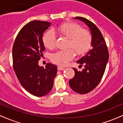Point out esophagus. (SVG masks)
Listing matches in <instances>:
<instances>
[{
    "mask_svg": "<svg viewBox=\"0 0 123 123\" xmlns=\"http://www.w3.org/2000/svg\"><path fill=\"white\" fill-rule=\"evenodd\" d=\"M57 68H58V70H63L65 69L64 68L62 67V66H58Z\"/></svg>",
    "mask_w": 123,
    "mask_h": 123,
    "instance_id": "esophagus-1",
    "label": "esophagus"
}]
</instances>
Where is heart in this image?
<instances>
[{
  "mask_svg": "<svg viewBox=\"0 0 123 123\" xmlns=\"http://www.w3.org/2000/svg\"><path fill=\"white\" fill-rule=\"evenodd\" d=\"M60 36L69 39L68 47L72 48L79 55L87 53L92 43L91 32L83 29L81 25L75 22H66L62 24L54 30ZM43 42L48 49H52L55 46L56 36L54 32L49 31L44 35ZM72 49L60 50L52 54L51 61L60 66H65L75 57V53Z\"/></svg>",
  "mask_w": 123,
  "mask_h": 123,
  "instance_id": "obj_1",
  "label": "heart"
}]
</instances>
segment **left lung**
<instances>
[{
  "instance_id": "obj_1",
  "label": "left lung",
  "mask_w": 123,
  "mask_h": 123,
  "mask_svg": "<svg viewBox=\"0 0 123 123\" xmlns=\"http://www.w3.org/2000/svg\"><path fill=\"white\" fill-rule=\"evenodd\" d=\"M75 18L83 21L90 28L93 49L77 61L84 68L82 71L73 68L75 74L69 83L70 88L76 92L85 94L94 90L100 83L105 73L109 54L103 35L98 27L84 17H76Z\"/></svg>"
}]
</instances>
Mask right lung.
<instances>
[{"label":"right lung","mask_w":123,"mask_h":123,"mask_svg":"<svg viewBox=\"0 0 123 123\" xmlns=\"http://www.w3.org/2000/svg\"><path fill=\"white\" fill-rule=\"evenodd\" d=\"M47 21H33L19 31L12 46V66L21 86L36 97H43L53 87L57 67L48 63L38 65L45 50L43 34L50 26Z\"/></svg>","instance_id":"obj_1"}]
</instances>
